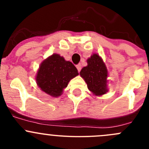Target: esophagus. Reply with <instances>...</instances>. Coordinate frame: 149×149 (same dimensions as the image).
<instances>
[{
    "label": "esophagus",
    "instance_id": "34e87169",
    "mask_svg": "<svg viewBox=\"0 0 149 149\" xmlns=\"http://www.w3.org/2000/svg\"><path fill=\"white\" fill-rule=\"evenodd\" d=\"M76 68H77L78 69V71L80 72L81 69V64H78V65H76Z\"/></svg>",
    "mask_w": 149,
    "mask_h": 149
}]
</instances>
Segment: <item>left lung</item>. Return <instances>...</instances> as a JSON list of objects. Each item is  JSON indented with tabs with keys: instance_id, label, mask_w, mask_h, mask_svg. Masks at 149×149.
Masks as SVG:
<instances>
[{
	"instance_id": "obj_1",
	"label": "left lung",
	"mask_w": 149,
	"mask_h": 149,
	"mask_svg": "<svg viewBox=\"0 0 149 149\" xmlns=\"http://www.w3.org/2000/svg\"><path fill=\"white\" fill-rule=\"evenodd\" d=\"M86 61L87 65L81 69L80 76L93 95L102 96L108 91V70L106 65L97 53H93Z\"/></svg>"
}]
</instances>
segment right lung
Listing matches in <instances>:
<instances>
[{
	"label": "right lung",
	"mask_w": 149,
	"mask_h": 149,
	"mask_svg": "<svg viewBox=\"0 0 149 149\" xmlns=\"http://www.w3.org/2000/svg\"><path fill=\"white\" fill-rule=\"evenodd\" d=\"M78 75L77 68L71 62L54 53L40 63L35 80L42 91L52 97H58L69 81Z\"/></svg>",
	"instance_id": "add662e5"
}]
</instances>
